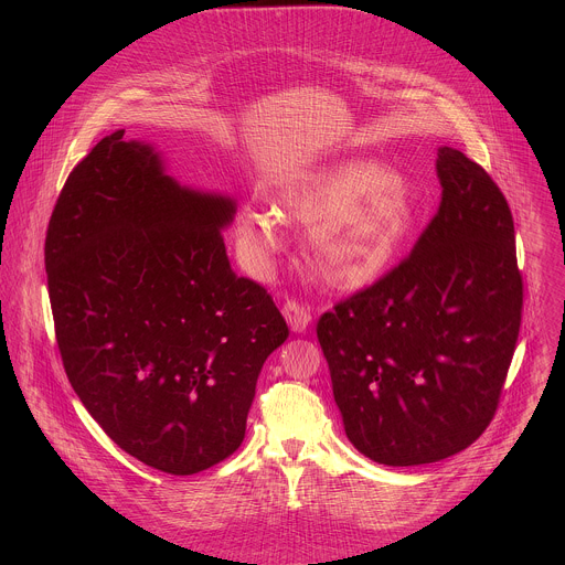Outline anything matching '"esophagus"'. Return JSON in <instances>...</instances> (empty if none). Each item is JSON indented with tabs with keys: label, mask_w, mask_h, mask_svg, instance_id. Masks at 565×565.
I'll return each instance as SVG.
<instances>
[{
	"label": "esophagus",
	"mask_w": 565,
	"mask_h": 565,
	"mask_svg": "<svg viewBox=\"0 0 565 565\" xmlns=\"http://www.w3.org/2000/svg\"><path fill=\"white\" fill-rule=\"evenodd\" d=\"M282 316L294 332H305L311 323V313L307 307H302L296 300H287L282 307Z\"/></svg>",
	"instance_id": "obj_1"
}]
</instances>
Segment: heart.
I'll list each match as a JSON object with an SVG mask.
<instances>
[{"label":"heart","mask_w":565,"mask_h":565,"mask_svg":"<svg viewBox=\"0 0 565 565\" xmlns=\"http://www.w3.org/2000/svg\"><path fill=\"white\" fill-rule=\"evenodd\" d=\"M309 228L307 260L337 291H359L383 278L417 224L415 198L398 173L372 159L323 162L289 178L276 211L243 206L237 245L247 265L265 274L287 249V224Z\"/></svg>","instance_id":"b5f03b06"}]
</instances>
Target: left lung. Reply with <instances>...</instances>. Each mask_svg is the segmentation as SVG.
I'll return each mask as SVG.
<instances>
[{
  "instance_id": "1",
  "label": "left lung",
  "mask_w": 565,
  "mask_h": 565,
  "mask_svg": "<svg viewBox=\"0 0 565 565\" xmlns=\"http://www.w3.org/2000/svg\"><path fill=\"white\" fill-rule=\"evenodd\" d=\"M441 204L413 252L318 322L352 446L383 466L435 463L491 422L522 320L513 217L481 164L437 150Z\"/></svg>"
}]
</instances>
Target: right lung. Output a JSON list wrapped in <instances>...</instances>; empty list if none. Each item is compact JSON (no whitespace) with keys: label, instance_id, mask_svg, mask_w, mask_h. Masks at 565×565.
Segmentation results:
<instances>
[{"label":"right lung","instance_id":"obj_1","mask_svg":"<svg viewBox=\"0 0 565 565\" xmlns=\"http://www.w3.org/2000/svg\"><path fill=\"white\" fill-rule=\"evenodd\" d=\"M235 211L117 130L74 167L47 226L74 392L121 450L175 477L242 446L260 367L289 337L269 294L231 267L222 231Z\"/></svg>","mask_w":565,"mask_h":565}]
</instances>
